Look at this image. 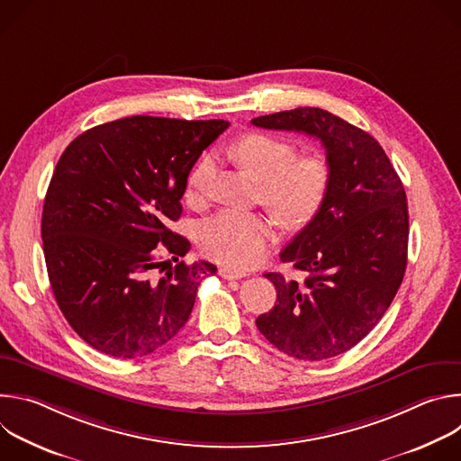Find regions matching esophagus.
I'll list each match as a JSON object with an SVG mask.
<instances>
[{
	"mask_svg": "<svg viewBox=\"0 0 461 461\" xmlns=\"http://www.w3.org/2000/svg\"><path fill=\"white\" fill-rule=\"evenodd\" d=\"M219 276H221L222 279L235 281V279H242L246 274H244V272H239V270H233V268H228V267H222V268H219Z\"/></svg>",
	"mask_w": 461,
	"mask_h": 461,
	"instance_id": "obj_1",
	"label": "esophagus"
}]
</instances>
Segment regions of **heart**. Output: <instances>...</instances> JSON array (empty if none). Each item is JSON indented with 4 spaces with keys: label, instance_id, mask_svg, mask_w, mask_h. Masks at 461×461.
<instances>
[{
    "label": "heart",
    "instance_id": "obj_1",
    "mask_svg": "<svg viewBox=\"0 0 461 461\" xmlns=\"http://www.w3.org/2000/svg\"><path fill=\"white\" fill-rule=\"evenodd\" d=\"M239 164L262 182V201L286 228L308 224L322 208L332 171L322 157L295 158L292 142L251 133L233 144ZM213 176V158L203 157L185 182V201L203 204ZM276 240L270 217L257 212L222 210L201 228V246L212 258L231 268L246 270L265 257Z\"/></svg>",
    "mask_w": 461,
    "mask_h": 461
}]
</instances>
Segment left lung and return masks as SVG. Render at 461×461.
<instances>
[{"instance_id":"8db88e82","label":"left lung","mask_w":461,"mask_h":461,"mask_svg":"<svg viewBox=\"0 0 461 461\" xmlns=\"http://www.w3.org/2000/svg\"><path fill=\"white\" fill-rule=\"evenodd\" d=\"M251 123L321 140L332 171L322 208L281 251V260L306 277L265 276L276 285L277 304L257 317V328L292 357L339 356L379 322L403 281L405 187L374 137L324 109L297 107Z\"/></svg>"}]
</instances>
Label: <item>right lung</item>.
Here are the masks:
<instances>
[{
	"label": "right lung",
	"instance_id": "add662e5",
	"mask_svg": "<svg viewBox=\"0 0 461 461\" xmlns=\"http://www.w3.org/2000/svg\"><path fill=\"white\" fill-rule=\"evenodd\" d=\"M228 125L129 116L87 129L59 157L41 215L45 265L63 317L95 350L116 359L158 350L217 272L180 260L191 244L167 226L182 215L191 167Z\"/></svg>",
	"mask_w": 461,
	"mask_h": 461
}]
</instances>
